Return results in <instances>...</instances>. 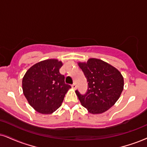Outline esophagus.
<instances>
[{
	"label": "esophagus",
	"mask_w": 147,
	"mask_h": 147,
	"mask_svg": "<svg viewBox=\"0 0 147 147\" xmlns=\"http://www.w3.org/2000/svg\"><path fill=\"white\" fill-rule=\"evenodd\" d=\"M71 87H72V88L73 89V90H75V89L77 88V86H76L75 83H74V84H72V85H71Z\"/></svg>",
	"instance_id": "esophagus-1"
}]
</instances>
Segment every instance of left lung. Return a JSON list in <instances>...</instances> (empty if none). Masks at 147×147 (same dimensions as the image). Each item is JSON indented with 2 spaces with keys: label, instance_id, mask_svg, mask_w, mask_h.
<instances>
[{
  "label": "left lung",
  "instance_id": "8db88e82",
  "mask_svg": "<svg viewBox=\"0 0 147 147\" xmlns=\"http://www.w3.org/2000/svg\"><path fill=\"white\" fill-rule=\"evenodd\" d=\"M88 82L86 94H76L81 105L91 114H101L116 103L123 90L124 80L121 72L109 63L97 58L78 62Z\"/></svg>",
  "mask_w": 147,
  "mask_h": 147
}]
</instances>
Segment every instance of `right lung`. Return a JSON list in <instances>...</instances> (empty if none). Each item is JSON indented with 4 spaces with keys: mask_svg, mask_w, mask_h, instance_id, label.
<instances>
[{
    "mask_svg": "<svg viewBox=\"0 0 147 147\" xmlns=\"http://www.w3.org/2000/svg\"><path fill=\"white\" fill-rule=\"evenodd\" d=\"M62 61L48 59L27 70L22 79L24 95L36 112L51 114L62 105L65 94L71 88L60 72Z\"/></svg>",
    "mask_w": 147,
    "mask_h": 147,
    "instance_id": "obj_1",
    "label": "right lung"
}]
</instances>
